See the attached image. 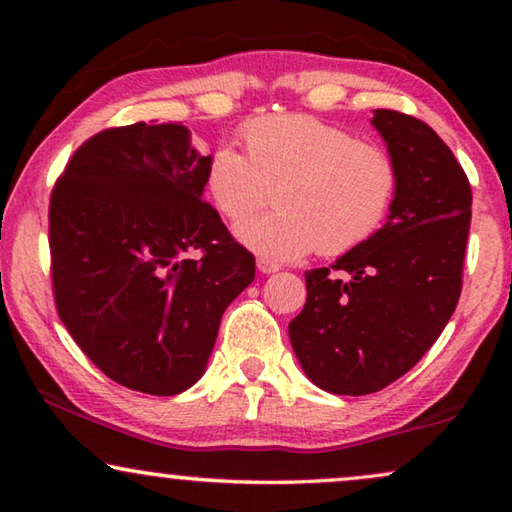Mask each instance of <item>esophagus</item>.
I'll use <instances>...</instances> for the list:
<instances>
[{
	"instance_id": "1",
	"label": "esophagus",
	"mask_w": 512,
	"mask_h": 512,
	"mask_svg": "<svg viewBox=\"0 0 512 512\" xmlns=\"http://www.w3.org/2000/svg\"><path fill=\"white\" fill-rule=\"evenodd\" d=\"M257 268H259V271H262V273H266V275H271V273H277V271H280V264H275V262H271V259H264V257H259L257 259Z\"/></svg>"
}]
</instances>
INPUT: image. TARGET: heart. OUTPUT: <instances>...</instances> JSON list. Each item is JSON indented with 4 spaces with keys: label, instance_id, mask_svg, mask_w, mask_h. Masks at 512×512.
Returning a JSON list of instances; mask_svg holds the SVG:
<instances>
[{
    "label": "heart",
    "instance_id": "b5f03b06",
    "mask_svg": "<svg viewBox=\"0 0 512 512\" xmlns=\"http://www.w3.org/2000/svg\"><path fill=\"white\" fill-rule=\"evenodd\" d=\"M248 155L219 144L207 158L205 187L225 219L239 223L276 185V210L237 225L246 248L271 262L318 250L334 257L361 246L386 221L397 167L375 144L311 115H273L241 128Z\"/></svg>",
    "mask_w": 512,
    "mask_h": 512
}]
</instances>
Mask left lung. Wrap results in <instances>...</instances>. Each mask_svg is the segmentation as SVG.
Segmentation results:
<instances>
[{"mask_svg":"<svg viewBox=\"0 0 512 512\" xmlns=\"http://www.w3.org/2000/svg\"><path fill=\"white\" fill-rule=\"evenodd\" d=\"M370 124L397 167L386 223L329 268L305 273L307 302L289 323L305 375L334 395H368L422 359L461 296L472 189L424 121L375 110Z\"/></svg>","mask_w":512,"mask_h":512,"instance_id":"obj_1","label":"left lung"}]
</instances>
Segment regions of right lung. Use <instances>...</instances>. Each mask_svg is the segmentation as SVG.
<instances>
[{"label": "right lung", "instance_id": "obj_1", "mask_svg": "<svg viewBox=\"0 0 512 512\" xmlns=\"http://www.w3.org/2000/svg\"><path fill=\"white\" fill-rule=\"evenodd\" d=\"M207 158L187 126L137 121L85 142L51 194L58 316L131 391L194 386L223 311L255 280V257L203 201Z\"/></svg>", "mask_w": 512, "mask_h": 512}]
</instances>
